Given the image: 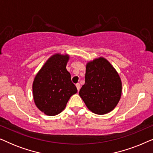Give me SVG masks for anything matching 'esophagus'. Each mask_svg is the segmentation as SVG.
<instances>
[{
	"instance_id": "34e87169",
	"label": "esophagus",
	"mask_w": 153,
	"mask_h": 153,
	"mask_svg": "<svg viewBox=\"0 0 153 153\" xmlns=\"http://www.w3.org/2000/svg\"><path fill=\"white\" fill-rule=\"evenodd\" d=\"M76 88H77V90H78V91H79V90H80V88H81V85L79 84V83H76Z\"/></svg>"
}]
</instances>
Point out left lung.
<instances>
[{"instance_id":"obj_1","label":"left lung","mask_w":153,"mask_h":153,"mask_svg":"<svg viewBox=\"0 0 153 153\" xmlns=\"http://www.w3.org/2000/svg\"><path fill=\"white\" fill-rule=\"evenodd\" d=\"M122 94V82L118 73L103 57L86 64L85 84L79 95L94 114L109 113L117 106Z\"/></svg>"}]
</instances>
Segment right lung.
I'll use <instances>...</instances> for the list:
<instances>
[{
    "label": "right lung",
    "mask_w": 153,
    "mask_h": 153,
    "mask_svg": "<svg viewBox=\"0 0 153 153\" xmlns=\"http://www.w3.org/2000/svg\"><path fill=\"white\" fill-rule=\"evenodd\" d=\"M68 54L56 53L47 60L33 83L35 105L47 116H56L65 108L70 97L77 93L66 65Z\"/></svg>",
    "instance_id": "right-lung-1"
}]
</instances>
